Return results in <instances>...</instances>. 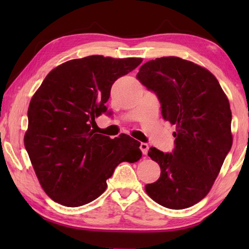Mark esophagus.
I'll list each match as a JSON object with an SVG mask.
<instances>
[{
    "label": "esophagus",
    "instance_id": "34e87169",
    "mask_svg": "<svg viewBox=\"0 0 249 249\" xmlns=\"http://www.w3.org/2000/svg\"><path fill=\"white\" fill-rule=\"evenodd\" d=\"M140 150L142 152V154L146 155L147 154V151H149V144L144 143V142H142V143L140 144Z\"/></svg>",
    "mask_w": 249,
    "mask_h": 249
}]
</instances>
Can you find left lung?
<instances>
[{"instance_id": "left-lung-1", "label": "left lung", "mask_w": 249, "mask_h": 249, "mask_svg": "<svg viewBox=\"0 0 249 249\" xmlns=\"http://www.w3.org/2000/svg\"><path fill=\"white\" fill-rule=\"evenodd\" d=\"M137 79L156 94L162 118L176 125L172 153L156 147L147 153L160 177L145 192L165 208H189L209 194L231 150L229 100L212 72L181 57L146 62Z\"/></svg>"}]
</instances>
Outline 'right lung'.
I'll return each mask as SVG.
<instances>
[{"instance_id": "obj_1", "label": "right lung", "mask_w": 249, "mask_h": 249, "mask_svg": "<svg viewBox=\"0 0 249 249\" xmlns=\"http://www.w3.org/2000/svg\"><path fill=\"white\" fill-rule=\"evenodd\" d=\"M139 57L91 55L52 70L32 97L24 145L37 178L49 197L76 208L98 198L122 161H138L140 142L96 134L95 118L115 80L141 64Z\"/></svg>"}]
</instances>
